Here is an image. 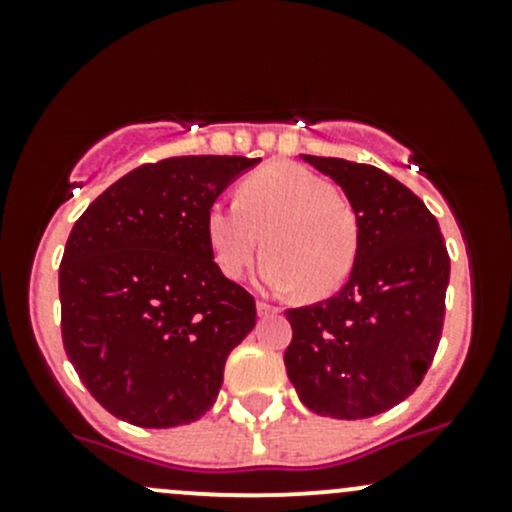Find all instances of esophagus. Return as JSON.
<instances>
[{
    "instance_id": "1",
    "label": "esophagus",
    "mask_w": 512,
    "mask_h": 512,
    "mask_svg": "<svg viewBox=\"0 0 512 512\" xmlns=\"http://www.w3.org/2000/svg\"><path fill=\"white\" fill-rule=\"evenodd\" d=\"M275 312H277V307H272V304L257 302V314H260V317H270V314H275Z\"/></svg>"
}]
</instances>
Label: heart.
I'll return each instance as SVG.
<instances>
[{"instance_id": "1", "label": "heart", "mask_w": 512, "mask_h": 512, "mask_svg": "<svg viewBox=\"0 0 512 512\" xmlns=\"http://www.w3.org/2000/svg\"><path fill=\"white\" fill-rule=\"evenodd\" d=\"M205 235L227 280H240L265 242L260 285L302 289L309 299L337 292L359 252L352 205L327 178L297 163L267 165L242 180L237 200H215Z\"/></svg>"}]
</instances>
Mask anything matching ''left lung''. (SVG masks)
Listing matches in <instances>:
<instances>
[{"instance_id": "1", "label": "left lung", "mask_w": 512, "mask_h": 512, "mask_svg": "<svg viewBox=\"0 0 512 512\" xmlns=\"http://www.w3.org/2000/svg\"><path fill=\"white\" fill-rule=\"evenodd\" d=\"M347 195L359 252L347 285L287 309V376L307 409L369 418L411 396L431 366L451 277L438 220L384 170L344 158L302 156Z\"/></svg>"}]
</instances>
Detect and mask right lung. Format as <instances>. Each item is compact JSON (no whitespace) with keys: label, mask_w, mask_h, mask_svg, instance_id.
Segmentation results:
<instances>
[{"label":"right lung","mask_w":512,"mask_h":512,"mask_svg":"<svg viewBox=\"0 0 512 512\" xmlns=\"http://www.w3.org/2000/svg\"><path fill=\"white\" fill-rule=\"evenodd\" d=\"M257 163H146L71 227L59 267L61 339L91 396L121 421L183 426L218 399L227 356L257 312L252 294L215 265L205 213Z\"/></svg>","instance_id":"1"}]
</instances>
